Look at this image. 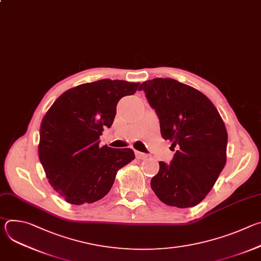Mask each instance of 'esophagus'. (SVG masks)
Wrapping results in <instances>:
<instances>
[{
    "instance_id": "1",
    "label": "esophagus",
    "mask_w": 261,
    "mask_h": 261,
    "mask_svg": "<svg viewBox=\"0 0 261 261\" xmlns=\"http://www.w3.org/2000/svg\"><path fill=\"white\" fill-rule=\"evenodd\" d=\"M135 156H136V158L137 159H145V158H147V155L146 154H144V153H141V152H135Z\"/></svg>"
}]
</instances>
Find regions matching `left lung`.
I'll use <instances>...</instances> for the list:
<instances>
[{
	"label": "left lung",
	"mask_w": 261,
	"mask_h": 261,
	"mask_svg": "<svg viewBox=\"0 0 261 261\" xmlns=\"http://www.w3.org/2000/svg\"><path fill=\"white\" fill-rule=\"evenodd\" d=\"M160 121L164 139L175 154L151 187L167 205L191 207L204 199L226 163L227 131L212 101L196 89L172 79H154L140 85Z\"/></svg>",
	"instance_id": "1"
}]
</instances>
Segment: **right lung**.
<instances>
[{"label": "right lung", "mask_w": 261, "mask_h": 261, "mask_svg": "<svg viewBox=\"0 0 261 261\" xmlns=\"http://www.w3.org/2000/svg\"><path fill=\"white\" fill-rule=\"evenodd\" d=\"M139 83L101 80L63 93L40 126L38 154L51 187L69 203L103 198L120 168L134 158L131 148L101 146L100 135L114 123L117 105Z\"/></svg>", "instance_id": "obj_1"}]
</instances>
